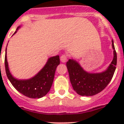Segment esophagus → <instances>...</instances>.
I'll use <instances>...</instances> for the list:
<instances>
[{
  "label": "esophagus",
  "instance_id": "34e87169",
  "mask_svg": "<svg viewBox=\"0 0 124 124\" xmlns=\"http://www.w3.org/2000/svg\"><path fill=\"white\" fill-rule=\"evenodd\" d=\"M68 59V56L66 54H63V55L61 56V58H60V60H61V62H63V63H65L66 62Z\"/></svg>",
  "mask_w": 124,
  "mask_h": 124
}]
</instances>
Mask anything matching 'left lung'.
<instances>
[{"mask_svg":"<svg viewBox=\"0 0 124 124\" xmlns=\"http://www.w3.org/2000/svg\"><path fill=\"white\" fill-rule=\"evenodd\" d=\"M112 47L114 50L113 60L106 70L99 73H89L84 70L78 61L73 58L66 63L70 82L77 94L82 96L96 95L108 85L114 74L117 64V53L113 40Z\"/></svg>","mask_w":124,"mask_h":124,"instance_id":"left-lung-1","label":"left lung"}]
</instances>
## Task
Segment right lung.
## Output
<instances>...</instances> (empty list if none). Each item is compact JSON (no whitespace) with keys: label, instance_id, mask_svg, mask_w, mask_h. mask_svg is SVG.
<instances>
[{"label":"right lung","instance_id":"1","mask_svg":"<svg viewBox=\"0 0 124 124\" xmlns=\"http://www.w3.org/2000/svg\"><path fill=\"white\" fill-rule=\"evenodd\" d=\"M21 27H17L14 35ZM60 63L59 55L50 57L43 68L34 76L27 79H19L14 77L10 71L7 58V48L5 50V67L7 78L19 93L30 98L39 99L48 93L53 82L56 69Z\"/></svg>","mask_w":124,"mask_h":124}]
</instances>
